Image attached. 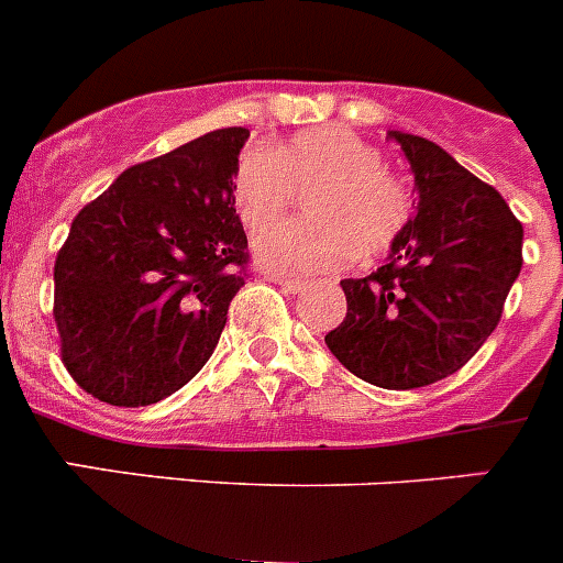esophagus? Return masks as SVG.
Returning <instances> with one entry per match:
<instances>
[{"mask_svg":"<svg viewBox=\"0 0 563 563\" xmlns=\"http://www.w3.org/2000/svg\"><path fill=\"white\" fill-rule=\"evenodd\" d=\"M272 283H277L286 294L306 291V280H294V277H272Z\"/></svg>","mask_w":563,"mask_h":563,"instance_id":"esophagus-1","label":"esophagus"}]
</instances>
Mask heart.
<instances>
[{"instance_id":"1","label":"heart","mask_w":563,"mask_h":563,"mask_svg":"<svg viewBox=\"0 0 563 563\" xmlns=\"http://www.w3.org/2000/svg\"><path fill=\"white\" fill-rule=\"evenodd\" d=\"M311 194L302 213L311 222L272 230L255 244L257 261L283 275H330L375 257L411 222L406 183L383 166L377 146L344 128L302 130L239 161L235 208L250 233H266L291 208V194Z\"/></svg>"}]
</instances>
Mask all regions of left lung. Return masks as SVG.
<instances>
[{
    "instance_id": "left-lung-1",
    "label": "left lung",
    "mask_w": 563,
    "mask_h": 563,
    "mask_svg": "<svg viewBox=\"0 0 563 563\" xmlns=\"http://www.w3.org/2000/svg\"><path fill=\"white\" fill-rule=\"evenodd\" d=\"M388 139L411 163L417 213L380 269L341 280L346 317L324 344L361 380L406 391L459 372L497 328L522 269V224L439 144Z\"/></svg>"
}]
</instances>
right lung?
Wrapping results in <instances>:
<instances>
[{"label":"right lung","instance_id":"1","mask_svg":"<svg viewBox=\"0 0 563 563\" xmlns=\"http://www.w3.org/2000/svg\"><path fill=\"white\" fill-rule=\"evenodd\" d=\"M250 130L130 166L71 222L55 261L60 358L82 391L152 406L213 355L246 277L233 180Z\"/></svg>","mask_w":563,"mask_h":563}]
</instances>
